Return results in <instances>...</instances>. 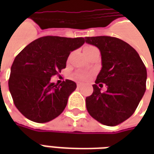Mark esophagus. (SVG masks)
Here are the masks:
<instances>
[{
  "instance_id": "34e87169",
  "label": "esophagus",
  "mask_w": 154,
  "mask_h": 154,
  "mask_svg": "<svg viewBox=\"0 0 154 154\" xmlns=\"http://www.w3.org/2000/svg\"><path fill=\"white\" fill-rule=\"evenodd\" d=\"M77 87H78V88H80V87H82V86H83V84L81 83V82H78V83L77 84Z\"/></svg>"
}]
</instances>
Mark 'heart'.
I'll return each mask as SVG.
<instances>
[{"mask_svg": "<svg viewBox=\"0 0 154 154\" xmlns=\"http://www.w3.org/2000/svg\"><path fill=\"white\" fill-rule=\"evenodd\" d=\"M95 48H97L93 47V46H87V47L84 48V52H88V51L92 50V49H95ZM76 77L79 80L85 81L88 79L89 75L87 73H85V72H79V73L76 74Z\"/></svg>", "mask_w": 154, "mask_h": 154, "instance_id": "b5f03b06", "label": "heart"}]
</instances>
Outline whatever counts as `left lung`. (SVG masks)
<instances>
[{
    "label": "left lung",
    "instance_id": "obj_1",
    "mask_svg": "<svg viewBox=\"0 0 154 154\" xmlns=\"http://www.w3.org/2000/svg\"><path fill=\"white\" fill-rule=\"evenodd\" d=\"M87 44L97 47L102 68L93 93L86 98L90 116L105 125L116 126L134 113L146 90L147 70L139 54L125 41L110 36L86 37ZM106 84L101 93L99 86Z\"/></svg>",
    "mask_w": 154,
    "mask_h": 154
}]
</instances>
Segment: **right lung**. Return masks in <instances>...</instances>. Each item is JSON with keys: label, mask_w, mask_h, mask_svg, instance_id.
<instances>
[{"label": "right lung", "mask_w": 154, "mask_h": 154, "mask_svg": "<svg viewBox=\"0 0 154 154\" xmlns=\"http://www.w3.org/2000/svg\"><path fill=\"white\" fill-rule=\"evenodd\" d=\"M84 43V38L44 36L31 42L15 57L9 90L23 116L35 122L46 123L63 111L77 84L67 79L58 85L50 79L66 67L71 52Z\"/></svg>", "instance_id": "add662e5"}]
</instances>
